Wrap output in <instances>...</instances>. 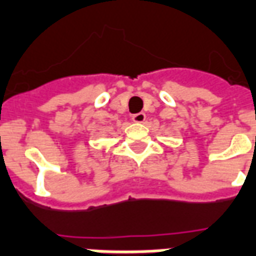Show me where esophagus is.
Listing matches in <instances>:
<instances>
[{
	"mask_svg": "<svg viewBox=\"0 0 256 256\" xmlns=\"http://www.w3.org/2000/svg\"><path fill=\"white\" fill-rule=\"evenodd\" d=\"M132 122H136V124H142V122H145L146 120V115L145 112H136V114H134L132 116Z\"/></svg>",
	"mask_w": 256,
	"mask_h": 256,
	"instance_id": "esophagus-1",
	"label": "esophagus"
}]
</instances>
